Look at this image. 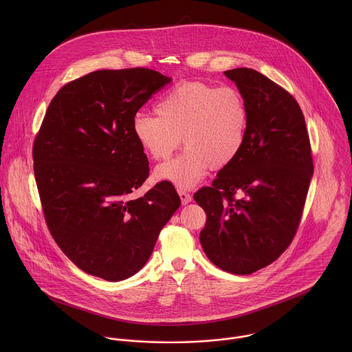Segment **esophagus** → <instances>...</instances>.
Listing matches in <instances>:
<instances>
[{"instance_id": "obj_1", "label": "esophagus", "mask_w": 352, "mask_h": 352, "mask_svg": "<svg viewBox=\"0 0 352 352\" xmlns=\"http://www.w3.org/2000/svg\"><path fill=\"white\" fill-rule=\"evenodd\" d=\"M177 192H179V197H180V199H182V203H183V204H187V203H190L191 199H192V197H191L186 190L179 188V190H177Z\"/></svg>"}]
</instances>
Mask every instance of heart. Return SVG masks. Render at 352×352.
I'll use <instances>...</instances> for the list:
<instances>
[{
	"label": "heart",
	"instance_id": "obj_1",
	"mask_svg": "<svg viewBox=\"0 0 352 352\" xmlns=\"http://www.w3.org/2000/svg\"><path fill=\"white\" fill-rule=\"evenodd\" d=\"M155 113H137L133 133L155 161L169 158L183 140V153L155 170L158 179L179 187H192L210 166L230 165L244 146L248 107L236 87L182 81L160 98Z\"/></svg>",
	"mask_w": 352,
	"mask_h": 352
}]
</instances>
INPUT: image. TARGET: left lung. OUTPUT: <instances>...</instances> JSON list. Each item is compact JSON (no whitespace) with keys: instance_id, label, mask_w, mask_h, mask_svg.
Segmentation results:
<instances>
[{"instance_id":"8db88e82","label":"left lung","mask_w":352,"mask_h":352,"mask_svg":"<svg viewBox=\"0 0 352 352\" xmlns=\"http://www.w3.org/2000/svg\"><path fill=\"white\" fill-rule=\"evenodd\" d=\"M225 76L247 101V137L237 158L194 199L207 215L201 244L210 261L230 274L250 275L292 244L313 158L301 107L292 94L248 67ZM237 192L243 199L235 198Z\"/></svg>"}]
</instances>
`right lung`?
<instances>
[{"instance_id":"1","label":"right lung","mask_w":352,"mask_h":352,"mask_svg":"<svg viewBox=\"0 0 352 352\" xmlns=\"http://www.w3.org/2000/svg\"><path fill=\"white\" fill-rule=\"evenodd\" d=\"M169 82L146 67L96 70L65 84L46 111L32 146L43 215L87 274L118 282L138 272L180 206L166 180L130 197L151 170L133 119Z\"/></svg>"}]
</instances>
